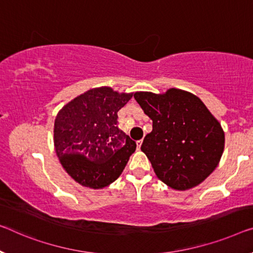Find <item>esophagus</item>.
Listing matches in <instances>:
<instances>
[{"instance_id":"1","label":"esophagus","mask_w":253,"mask_h":253,"mask_svg":"<svg viewBox=\"0 0 253 253\" xmlns=\"http://www.w3.org/2000/svg\"><path fill=\"white\" fill-rule=\"evenodd\" d=\"M141 145H142V140H138V141H137V148L140 149V147H141Z\"/></svg>"}]
</instances>
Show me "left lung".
Wrapping results in <instances>:
<instances>
[{"label":"left lung","mask_w":253,"mask_h":253,"mask_svg":"<svg viewBox=\"0 0 253 253\" xmlns=\"http://www.w3.org/2000/svg\"><path fill=\"white\" fill-rule=\"evenodd\" d=\"M134 99L153 121L141 150L154 172L169 188L184 191L213 172L224 151L225 135L199 97L170 88L165 94L134 92Z\"/></svg>","instance_id":"obj_1"}]
</instances>
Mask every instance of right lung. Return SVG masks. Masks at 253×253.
I'll list each match as a JSON object with an SVG mask.
<instances>
[{"label":"right lung","mask_w":253,"mask_h":253,"mask_svg":"<svg viewBox=\"0 0 253 253\" xmlns=\"http://www.w3.org/2000/svg\"><path fill=\"white\" fill-rule=\"evenodd\" d=\"M131 94L90 89L64 105L54 123V146L63 169L78 183L102 189L123 172L135 142L118 126V112Z\"/></svg>","instance_id":"right-lung-1"}]
</instances>
